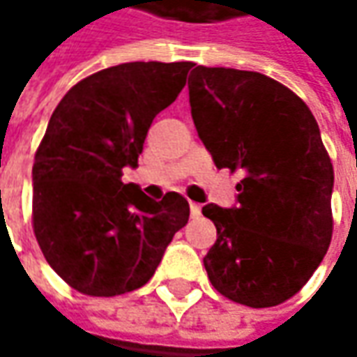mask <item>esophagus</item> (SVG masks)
<instances>
[{
	"instance_id": "1",
	"label": "esophagus",
	"mask_w": 357,
	"mask_h": 357,
	"mask_svg": "<svg viewBox=\"0 0 357 357\" xmlns=\"http://www.w3.org/2000/svg\"><path fill=\"white\" fill-rule=\"evenodd\" d=\"M200 213H202L200 204H197V202H190V216H192V218H199Z\"/></svg>"
}]
</instances>
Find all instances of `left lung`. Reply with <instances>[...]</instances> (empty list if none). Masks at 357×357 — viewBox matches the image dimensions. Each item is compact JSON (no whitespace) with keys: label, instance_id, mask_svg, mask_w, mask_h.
Masks as SVG:
<instances>
[{"label":"left lung","instance_id":"1","mask_svg":"<svg viewBox=\"0 0 357 357\" xmlns=\"http://www.w3.org/2000/svg\"><path fill=\"white\" fill-rule=\"evenodd\" d=\"M188 97L216 169L242 172L236 206L202 208L216 227L208 280L232 302L278 306L310 280L332 240L334 167L320 127L296 93L256 71L197 65Z\"/></svg>","mask_w":357,"mask_h":357}]
</instances>
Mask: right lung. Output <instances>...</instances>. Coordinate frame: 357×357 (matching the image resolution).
Masks as SVG:
<instances>
[{
    "instance_id": "obj_1",
    "label": "right lung",
    "mask_w": 357,
    "mask_h": 357,
    "mask_svg": "<svg viewBox=\"0 0 357 357\" xmlns=\"http://www.w3.org/2000/svg\"><path fill=\"white\" fill-rule=\"evenodd\" d=\"M192 63H121L79 81L49 119L33 162V232L63 280L87 296L144 286L188 222L178 192L153 200L121 181L139 167L153 119L178 97Z\"/></svg>"
}]
</instances>
